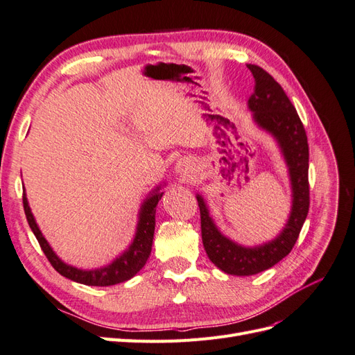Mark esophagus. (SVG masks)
<instances>
[{"label":"esophagus","instance_id":"34e87169","mask_svg":"<svg viewBox=\"0 0 355 355\" xmlns=\"http://www.w3.org/2000/svg\"><path fill=\"white\" fill-rule=\"evenodd\" d=\"M175 173L180 180H187L194 175V166L188 158H180L175 166Z\"/></svg>","mask_w":355,"mask_h":355}]
</instances>
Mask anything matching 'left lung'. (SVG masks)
<instances>
[{
	"instance_id": "left-lung-1",
	"label": "left lung",
	"mask_w": 355,
	"mask_h": 355,
	"mask_svg": "<svg viewBox=\"0 0 355 355\" xmlns=\"http://www.w3.org/2000/svg\"><path fill=\"white\" fill-rule=\"evenodd\" d=\"M247 68L254 78V93L247 106L253 112L252 120L257 128L272 136L280 148L288 171L292 206L287 222L275 239L257 245H243L220 232L210 216L206 200L197 194L204 250L220 271L239 277L270 270L292 252L309 209V153L304 124L282 85L270 73L256 65H247Z\"/></svg>"
}]
</instances>
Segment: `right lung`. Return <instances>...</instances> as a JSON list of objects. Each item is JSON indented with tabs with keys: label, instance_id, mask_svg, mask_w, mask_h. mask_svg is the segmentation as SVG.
<instances>
[{
	"label": "right lung",
	"instance_id": "obj_1",
	"mask_svg": "<svg viewBox=\"0 0 355 355\" xmlns=\"http://www.w3.org/2000/svg\"><path fill=\"white\" fill-rule=\"evenodd\" d=\"M164 185L161 184L155 187L144 200L141 210H139L137 214V225L130 245H128L120 256L115 257L111 263L102 268H96V270H81V268L68 265L67 262H63L60 259L55 253V250L51 249V245L49 244L44 235H42L34 214L31 211L26 192H24V209L29 227L37 237L42 252L47 256L51 266L55 268L60 275L85 286H114L133 278L145 266L149 254H151L155 231V209L158 201L164 194V192L161 191Z\"/></svg>",
	"mask_w": 355,
	"mask_h": 355
}]
</instances>
